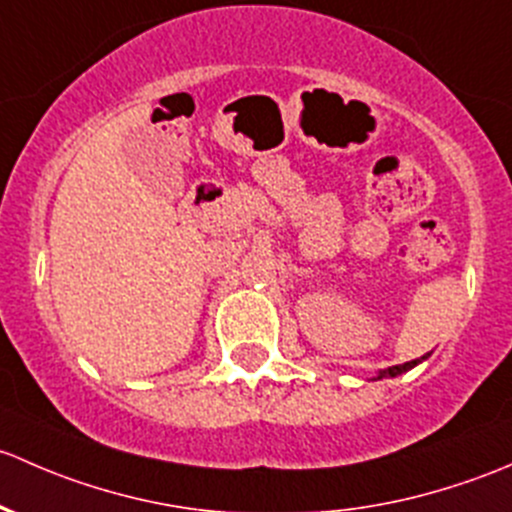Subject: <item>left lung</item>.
<instances>
[{
	"label": "left lung",
	"mask_w": 512,
	"mask_h": 512,
	"mask_svg": "<svg viewBox=\"0 0 512 512\" xmlns=\"http://www.w3.org/2000/svg\"><path fill=\"white\" fill-rule=\"evenodd\" d=\"M421 360H426V355L421 357ZM421 360H412V362H404V365H394V367H387V370H382V372L377 374V379H382V377H397V374H402V372H409V370H412V367L419 365Z\"/></svg>",
	"instance_id": "1"
}]
</instances>
